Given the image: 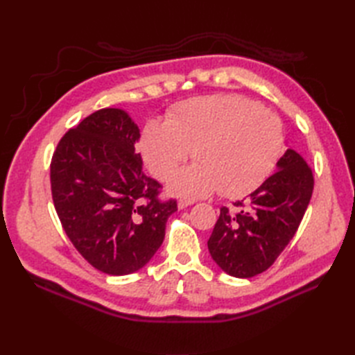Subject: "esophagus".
I'll return each mask as SVG.
<instances>
[{
    "label": "esophagus",
    "instance_id": "1",
    "mask_svg": "<svg viewBox=\"0 0 355 355\" xmlns=\"http://www.w3.org/2000/svg\"><path fill=\"white\" fill-rule=\"evenodd\" d=\"M192 202H194V201H189V200H180V201L178 202V209H179V210H184V209H187L188 206H191Z\"/></svg>",
    "mask_w": 355,
    "mask_h": 355
}]
</instances>
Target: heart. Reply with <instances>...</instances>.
I'll use <instances>...</instances> for the list:
<instances>
[{"instance_id": "obj_1", "label": "heart", "mask_w": 355, "mask_h": 355, "mask_svg": "<svg viewBox=\"0 0 355 355\" xmlns=\"http://www.w3.org/2000/svg\"><path fill=\"white\" fill-rule=\"evenodd\" d=\"M278 116L239 94H207L178 103L166 121L149 120L139 151L149 171L166 180L192 151L197 163L170 179L168 191L201 198L219 191L241 197L271 175L283 153Z\"/></svg>"}]
</instances>
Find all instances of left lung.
Returning a JSON list of instances; mask_svg holds the SVG:
<instances>
[{
  "instance_id": "8db88e82",
  "label": "left lung",
  "mask_w": 355,
  "mask_h": 355,
  "mask_svg": "<svg viewBox=\"0 0 355 355\" xmlns=\"http://www.w3.org/2000/svg\"><path fill=\"white\" fill-rule=\"evenodd\" d=\"M313 189V171L288 148L275 173L249 197L235 201L234 211L220 209L207 241L211 259L237 278L266 271L296 234Z\"/></svg>"
}]
</instances>
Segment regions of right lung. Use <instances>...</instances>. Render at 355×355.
I'll return each mask as SVG.
<instances>
[{
    "instance_id": "add662e5",
    "label": "right lung",
    "mask_w": 355,
    "mask_h": 355,
    "mask_svg": "<svg viewBox=\"0 0 355 355\" xmlns=\"http://www.w3.org/2000/svg\"><path fill=\"white\" fill-rule=\"evenodd\" d=\"M137 124L123 110L93 112L60 139L51 158L53 202L81 256L110 275L144 268L163 244L176 201L142 170Z\"/></svg>"
}]
</instances>
